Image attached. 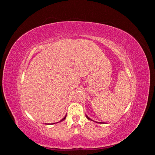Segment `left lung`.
<instances>
[{
  "label": "left lung",
  "mask_w": 155,
  "mask_h": 155,
  "mask_svg": "<svg viewBox=\"0 0 155 155\" xmlns=\"http://www.w3.org/2000/svg\"><path fill=\"white\" fill-rule=\"evenodd\" d=\"M86 117H87V118L88 120H91V121H93L92 119H91L90 118H89V117H88L87 115H86ZM95 122H96V121H95ZM96 123H97V122H96ZM97 123H98V122H97ZM99 124H104V122H103V123H102V122H100V123L99 122Z\"/></svg>",
  "instance_id": "8db88e82"
}]
</instances>
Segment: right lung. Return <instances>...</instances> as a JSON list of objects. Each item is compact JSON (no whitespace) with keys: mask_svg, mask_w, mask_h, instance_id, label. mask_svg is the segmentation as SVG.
Wrapping results in <instances>:
<instances>
[{"mask_svg":"<svg viewBox=\"0 0 155 155\" xmlns=\"http://www.w3.org/2000/svg\"><path fill=\"white\" fill-rule=\"evenodd\" d=\"M66 117H67V114L65 115V116H64V118H63L61 120L59 121V122H61V121H63L64 120H65V118H66ZM59 122H58V123H59ZM55 124V123H53V124H46V125H52V124Z\"/></svg>","mask_w":155,"mask_h":155,"instance_id":"right-lung-1","label":"right lung"}]
</instances>
